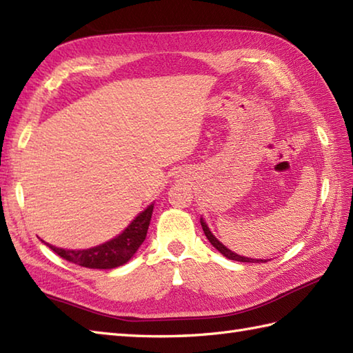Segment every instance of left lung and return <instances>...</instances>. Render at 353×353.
I'll use <instances>...</instances> for the list:
<instances>
[{
	"label": "left lung",
	"instance_id": "obj_1",
	"mask_svg": "<svg viewBox=\"0 0 353 353\" xmlns=\"http://www.w3.org/2000/svg\"><path fill=\"white\" fill-rule=\"evenodd\" d=\"M201 223V228H203V232H205V235H206V238L209 239V241H211V244L215 247L216 250H219L221 254H224V256H226L228 259H232V261H239V262H265V261H262V259H252V258H245V256H239V254H236V253H234V252H230L228 247H224L219 239H216L212 234H211V230L208 229V226L206 224L203 223V220L200 221Z\"/></svg>",
	"mask_w": 353,
	"mask_h": 353
}]
</instances>
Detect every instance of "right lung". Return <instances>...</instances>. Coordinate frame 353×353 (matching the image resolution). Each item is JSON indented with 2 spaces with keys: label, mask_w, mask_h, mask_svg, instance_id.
<instances>
[{
  "label": "right lung",
  "mask_w": 353,
  "mask_h": 353,
  "mask_svg": "<svg viewBox=\"0 0 353 353\" xmlns=\"http://www.w3.org/2000/svg\"><path fill=\"white\" fill-rule=\"evenodd\" d=\"M152 214L153 205H150L144 212H141L130 223V226L121 235L101 245L92 247V249L63 250L54 245H47L59 256L72 262V264L88 268H115L125 264L133 256L134 252L139 249V245L144 243Z\"/></svg>",
  "instance_id": "right-lung-1"
}]
</instances>
